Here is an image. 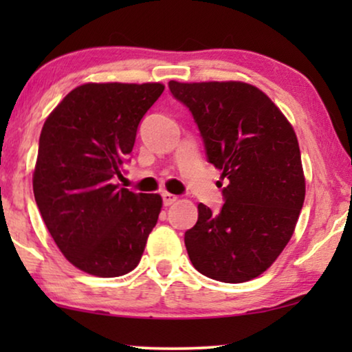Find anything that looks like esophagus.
I'll list each match as a JSON object with an SVG mask.
<instances>
[{
    "label": "esophagus",
    "mask_w": 352,
    "mask_h": 352,
    "mask_svg": "<svg viewBox=\"0 0 352 352\" xmlns=\"http://www.w3.org/2000/svg\"><path fill=\"white\" fill-rule=\"evenodd\" d=\"M162 199H163V205H165V206H170V205L176 204V201H177V197L170 194V192H163Z\"/></svg>",
    "instance_id": "obj_1"
}]
</instances>
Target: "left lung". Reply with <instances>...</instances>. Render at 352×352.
Returning <instances> with one entry per match:
<instances>
[{
	"instance_id": "left-lung-1",
	"label": "left lung",
	"mask_w": 352,
	"mask_h": 352,
	"mask_svg": "<svg viewBox=\"0 0 352 352\" xmlns=\"http://www.w3.org/2000/svg\"><path fill=\"white\" fill-rule=\"evenodd\" d=\"M190 110L206 160L221 170L219 213L199 205L184 234L194 267L213 280H252L276 261L295 230L306 186L296 134L276 104L242 81L168 83ZM223 186V182H219Z\"/></svg>"
}]
</instances>
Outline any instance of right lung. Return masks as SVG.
Instances as JSON below:
<instances>
[{
	"label": "right lung",
	"instance_id": "add662e5",
	"mask_svg": "<svg viewBox=\"0 0 352 352\" xmlns=\"http://www.w3.org/2000/svg\"><path fill=\"white\" fill-rule=\"evenodd\" d=\"M165 86L86 83L43 124L33 194L51 237L75 267L118 277L138 266L162 210L158 194L118 187L138 126Z\"/></svg>",
	"mask_w": 352,
	"mask_h": 352
}]
</instances>
